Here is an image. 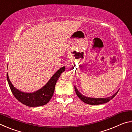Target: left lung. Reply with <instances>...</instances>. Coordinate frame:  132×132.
<instances>
[{
  "instance_id": "8db88e82",
  "label": "left lung",
  "mask_w": 132,
  "mask_h": 132,
  "mask_svg": "<svg viewBox=\"0 0 132 132\" xmlns=\"http://www.w3.org/2000/svg\"><path fill=\"white\" fill-rule=\"evenodd\" d=\"M75 89L76 93L77 95L79 97L80 100H81L82 102H84V103H86L87 104L93 105H100L104 103H106V102H109L112 99L113 97H115V96L117 94L118 91L115 94L107 98H90V97H87L86 96H84L81 93H79V91L77 90L76 87L75 86Z\"/></svg>"
}]
</instances>
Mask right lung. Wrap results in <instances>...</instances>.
Wrapping results in <instances>:
<instances>
[{
	"label": "right lung",
	"mask_w": 132,
	"mask_h": 132,
	"mask_svg": "<svg viewBox=\"0 0 132 132\" xmlns=\"http://www.w3.org/2000/svg\"><path fill=\"white\" fill-rule=\"evenodd\" d=\"M65 70V67H62L56 72L46 85L40 90L31 93H26L17 90L10 82L7 73V80L9 85L15 98L22 104L30 107L40 106L47 104L52 97L55 91V85L61 73Z\"/></svg>",
	"instance_id": "obj_1"
}]
</instances>
